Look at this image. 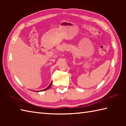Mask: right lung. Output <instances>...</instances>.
<instances>
[{
    "label": "right lung",
    "mask_w": 126,
    "mask_h": 126,
    "mask_svg": "<svg viewBox=\"0 0 126 126\" xmlns=\"http://www.w3.org/2000/svg\"><path fill=\"white\" fill-rule=\"evenodd\" d=\"M51 85H52V82L50 83V84H49V86L46 89H44V90H42V91H38V92H40V91H46V90H47V89H49L50 87V86H51Z\"/></svg>",
    "instance_id": "right-lung-1"
}]
</instances>
